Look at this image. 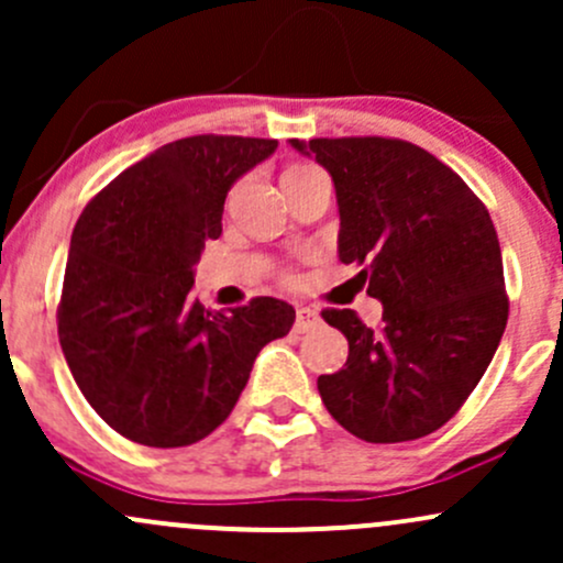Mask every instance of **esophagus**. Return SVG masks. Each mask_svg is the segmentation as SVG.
<instances>
[{"instance_id": "34e87169", "label": "esophagus", "mask_w": 563, "mask_h": 563, "mask_svg": "<svg viewBox=\"0 0 563 563\" xmlns=\"http://www.w3.org/2000/svg\"><path fill=\"white\" fill-rule=\"evenodd\" d=\"M317 322H319V313L313 311V308H298V311H295V330L298 332L311 330Z\"/></svg>"}]
</instances>
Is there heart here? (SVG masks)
I'll return each mask as SVG.
<instances>
[{
	"mask_svg": "<svg viewBox=\"0 0 563 563\" xmlns=\"http://www.w3.org/2000/svg\"><path fill=\"white\" fill-rule=\"evenodd\" d=\"M311 172H319V168L317 166H292V168H287L284 179H287V177H300V174H311Z\"/></svg>",
	"mask_w": 563,
	"mask_h": 563,
	"instance_id": "obj_1",
	"label": "heart"
}]
</instances>
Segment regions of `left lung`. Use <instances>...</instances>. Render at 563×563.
I'll use <instances>...</instances> for the list:
<instances>
[{
  "instance_id": "left-lung-1",
  "label": "left lung",
  "mask_w": 563,
  "mask_h": 563,
  "mask_svg": "<svg viewBox=\"0 0 563 563\" xmlns=\"http://www.w3.org/2000/svg\"><path fill=\"white\" fill-rule=\"evenodd\" d=\"M335 183L341 263L384 303L380 328L324 308L349 360L317 386L332 419L367 443L434 432L473 395L507 324L505 274L481 198L427 150L389 136L298 142Z\"/></svg>"
}]
</instances>
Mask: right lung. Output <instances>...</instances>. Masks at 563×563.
<instances>
[{
  "label": "right lung",
  "instance_id": "1",
  "mask_svg": "<svg viewBox=\"0 0 563 563\" xmlns=\"http://www.w3.org/2000/svg\"><path fill=\"white\" fill-rule=\"evenodd\" d=\"M276 144L217 134L163 144L96 192L71 231L58 341L90 408L134 443L183 449L214 432L260 349L292 328L284 300L211 311L192 292L228 190Z\"/></svg>",
  "mask_w": 563,
  "mask_h": 563
}]
</instances>
